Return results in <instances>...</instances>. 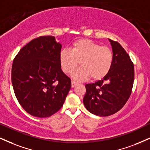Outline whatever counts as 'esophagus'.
Returning <instances> with one entry per match:
<instances>
[{
    "mask_svg": "<svg viewBox=\"0 0 150 150\" xmlns=\"http://www.w3.org/2000/svg\"><path fill=\"white\" fill-rule=\"evenodd\" d=\"M77 85V83L75 81H71V88H74V87Z\"/></svg>",
    "mask_w": 150,
    "mask_h": 150,
    "instance_id": "34e87169",
    "label": "esophagus"
}]
</instances>
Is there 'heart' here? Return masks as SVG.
<instances>
[{
  "label": "heart",
  "mask_w": 150,
  "mask_h": 150,
  "mask_svg": "<svg viewBox=\"0 0 150 150\" xmlns=\"http://www.w3.org/2000/svg\"><path fill=\"white\" fill-rule=\"evenodd\" d=\"M60 63L65 74H73L77 81H85L91 77L101 80L108 74L113 62V53L108 47L101 46L89 39H80L71 44V49H64L60 52Z\"/></svg>",
  "instance_id": "heart-1"
}]
</instances>
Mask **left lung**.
<instances>
[{
  "label": "left lung",
  "mask_w": 150,
  "mask_h": 150,
  "mask_svg": "<svg viewBox=\"0 0 150 150\" xmlns=\"http://www.w3.org/2000/svg\"><path fill=\"white\" fill-rule=\"evenodd\" d=\"M113 62L109 73L95 83L86 85L83 103L90 112L109 116L125 106L132 92L134 65L128 53L117 42L110 40Z\"/></svg>",
  "instance_id": "obj_1"
}]
</instances>
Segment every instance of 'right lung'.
<instances>
[{"label":"right lung","mask_w":150,"mask_h":150,"mask_svg":"<svg viewBox=\"0 0 150 150\" xmlns=\"http://www.w3.org/2000/svg\"><path fill=\"white\" fill-rule=\"evenodd\" d=\"M62 46L53 36L33 39L18 51L12 66L16 99L31 115L47 117L63 106L71 79L61 69Z\"/></svg>","instance_id":"obj_1"}]
</instances>
